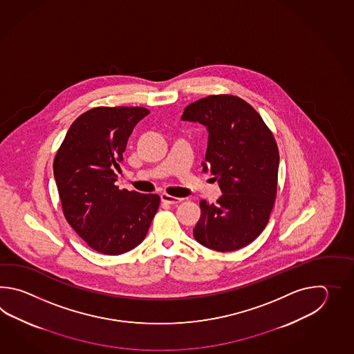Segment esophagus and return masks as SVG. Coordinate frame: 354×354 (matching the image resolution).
Segmentation results:
<instances>
[{
    "label": "esophagus",
    "instance_id": "34e87169",
    "mask_svg": "<svg viewBox=\"0 0 354 354\" xmlns=\"http://www.w3.org/2000/svg\"><path fill=\"white\" fill-rule=\"evenodd\" d=\"M160 200H162V203H169V205H174V203L183 201V198L174 197V196L168 195V194H162V195H160Z\"/></svg>",
    "mask_w": 354,
    "mask_h": 354
}]
</instances>
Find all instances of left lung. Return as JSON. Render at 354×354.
Masks as SVG:
<instances>
[{"mask_svg": "<svg viewBox=\"0 0 354 354\" xmlns=\"http://www.w3.org/2000/svg\"><path fill=\"white\" fill-rule=\"evenodd\" d=\"M182 120L209 130L203 171L210 169L223 195L200 201L194 229L206 248L233 252L250 244L268 224L277 196L279 153L261 115L243 98L210 95L189 104Z\"/></svg>", "mask_w": 354, "mask_h": 354, "instance_id": "left-lung-1", "label": "left lung"}]
</instances>
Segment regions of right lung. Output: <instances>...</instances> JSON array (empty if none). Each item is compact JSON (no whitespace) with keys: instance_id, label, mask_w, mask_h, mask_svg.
<instances>
[{"instance_id":"right-lung-1","label":"right lung","mask_w":354,"mask_h":354,"mask_svg":"<svg viewBox=\"0 0 354 354\" xmlns=\"http://www.w3.org/2000/svg\"><path fill=\"white\" fill-rule=\"evenodd\" d=\"M142 106H98L68 129L54 158V178L64 218L98 253L119 256L144 241L160 197L115 186L122 153Z\"/></svg>"}]
</instances>
